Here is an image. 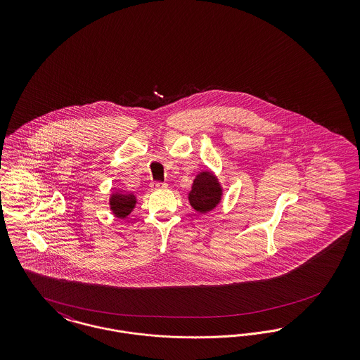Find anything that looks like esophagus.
I'll list each match as a JSON object with an SVG mask.
<instances>
[{
    "instance_id": "obj_1",
    "label": "esophagus",
    "mask_w": 360,
    "mask_h": 360,
    "mask_svg": "<svg viewBox=\"0 0 360 360\" xmlns=\"http://www.w3.org/2000/svg\"><path fill=\"white\" fill-rule=\"evenodd\" d=\"M166 188H167V184H165V182H153V184H151V188H154V190Z\"/></svg>"
}]
</instances>
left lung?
Here are the masks:
<instances>
[{"instance_id":"obj_1","label":"left lung","mask_w":360,"mask_h":360,"mask_svg":"<svg viewBox=\"0 0 360 360\" xmlns=\"http://www.w3.org/2000/svg\"><path fill=\"white\" fill-rule=\"evenodd\" d=\"M223 188L217 176L210 172H201L193 181L188 201L197 212L206 213L220 204Z\"/></svg>"}]
</instances>
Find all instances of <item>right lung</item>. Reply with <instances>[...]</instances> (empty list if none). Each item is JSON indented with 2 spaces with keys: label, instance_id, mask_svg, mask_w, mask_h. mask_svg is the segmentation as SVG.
I'll use <instances>...</instances> for the list:
<instances>
[{
  "label": "right lung",
  "instance_id": "obj_1",
  "mask_svg": "<svg viewBox=\"0 0 360 360\" xmlns=\"http://www.w3.org/2000/svg\"><path fill=\"white\" fill-rule=\"evenodd\" d=\"M110 210L115 216L124 219L127 217L132 209L136 205V197L134 194H124V193H113L109 200Z\"/></svg>",
  "mask_w": 360,
  "mask_h": 360
}]
</instances>
